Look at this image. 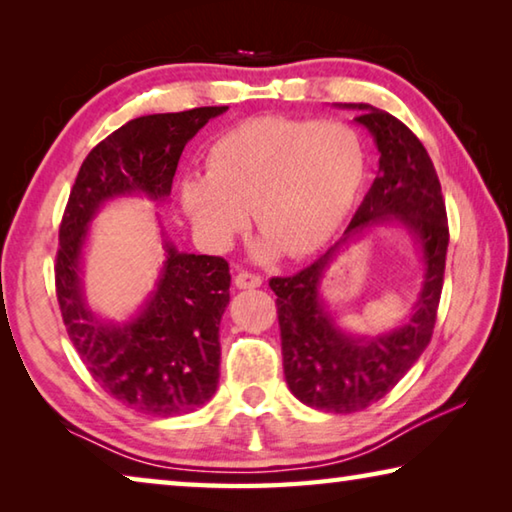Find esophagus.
Here are the masks:
<instances>
[{"mask_svg":"<svg viewBox=\"0 0 512 512\" xmlns=\"http://www.w3.org/2000/svg\"><path fill=\"white\" fill-rule=\"evenodd\" d=\"M262 275H255V273H248V271H239L235 275V284L237 289H257L262 287Z\"/></svg>","mask_w":512,"mask_h":512,"instance_id":"esophagus-1","label":"esophagus"}]
</instances>
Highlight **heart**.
<instances>
[{
  "instance_id": "1",
  "label": "heart",
  "mask_w": 512,
  "mask_h": 512,
  "mask_svg": "<svg viewBox=\"0 0 512 512\" xmlns=\"http://www.w3.org/2000/svg\"><path fill=\"white\" fill-rule=\"evenodd\" d=\"M366 146L343 121L257 117L210 146L207 167L183 180V203L207 244H232L248 212L262 237L253 253L302 257L348 216L366 178Z\"/></svg>"
}]
</instances>
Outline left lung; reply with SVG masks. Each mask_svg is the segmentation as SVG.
Wrapping results in <instances>:
<instances>
[{
  "label": "left lung",
  "instance_id": "1",
  "mask_svg": "<svg viewBox=\"0 0 512 512\" xmlns=\"http://www.w3.org/2000/svg\"><path fill=\"white\" fill-rule=\"evenodd\" d=\"M375 140L379 171L341 241L291 277H273L282 363L289 391L327 413H354L379 402L411 370L436 325L449 244L447 212L427 149L400 119L370 103H339ZM400 222L421 248L423 287L410 318L391 333H345L326 309L319 287L335 253L375 224Z\"/></svg>",
  "mask_w": 512,
  "mask_h": 512
}]
</instances>
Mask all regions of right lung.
Returning a JSON list of instances; mask_svg holds the SVG:
<instances>
[{
  "label": "right lung",
  "instance_id": "right-lung-1",
  "mask_svg": "<svg viewBox=\"0 0 512 512\" xmlns=\"http://www.w3.org/2000/svg\"><path fill=\"white\" fill-rule=\"evenodd\" d=\"M225 110L144 115L117 128L83 160L58 232L56 293L69 341L103 391L158 418L194 411L216 393L230 266L223 257L180 253L164 237L155 289L131 320L112 323L85 298L83 248L92 219L112 198L167 201L185 144Z\"/></svg>",
  "mask_w": 512,
  "mask_h": 512
}]
</instances>
